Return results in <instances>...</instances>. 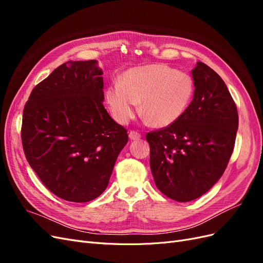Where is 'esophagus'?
<instances>
[{
  "label": "esophagus",
  "mask_w": 263,
  "mask_h": 263,
  "mask_svg": "<svg viewBox=\"0 0 263 263\" xmlns=\"http://www.w3.org/2000/svg\"><path fill=\"white\" fill-rule=\"evenodd\" d=\"M128 137H129V139H132V140H138V139H140L141 135H140L139 133H137V132H129Z\"/></svg>",
  "instance_id": "esophagus-1"
}]
</instances>
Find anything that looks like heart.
<instances>
[{"mask_svg": "<svg viewBox=\"0 0 263 263\" xmlns=\"http://www.w3.org/2000/svg\"><path fill=\"white\" fill-rule=\"evenodd\" d=\"M193 93L194 82L187 73L151 63L128 70L122 81H113L107 86L105 99L117 123L128 124L141 102L145 122L164 128L185 113Z\"/></svg>", "mask_w": 263, "mask_h": 263, "instance_id": "1", "label": "heart"}]
</instances>
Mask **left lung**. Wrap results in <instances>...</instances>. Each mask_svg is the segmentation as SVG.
I'll return each mask as SVG.
<instances>
[{"mask_svg": "<svg viewBox=\"0 0 263 263\" xmlns=\"http://www.w3.org/2000/svg\"><path fill=\"white\" fill-rule=\"evenodd\" d=\"M191 72L195 89L185 113L146 136L156 186L177 202L195 200L220 179L238 129L237 107L222 79L203 62Z\"/></svg>", "mask_w": 263, "mask_h": 263, "instance_id": "left-lung-1", "label": "left lung"}]
</instances>
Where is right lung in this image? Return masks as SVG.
Returning a JSON list of instances; mask_svg holds the SVG:
<instances>
[{
  "instance_id": "right-lung-1",
  "label": "right lung",
  "mask_w": 263,
  "mask_h": 263,
  "mask_svg": "<svg viewBox=\"0 0 263 263\" xmlns=\"http://www.w3.org/2000/svg\"><path fill=\"white\" fill-rule=\"evenodd\" d=\"M102 74L97 60L68 61L34 87L24 107L27 161L47 189L69 202L104 192L128 141L103 105Z\"/></svg>"
}]
</instances>
